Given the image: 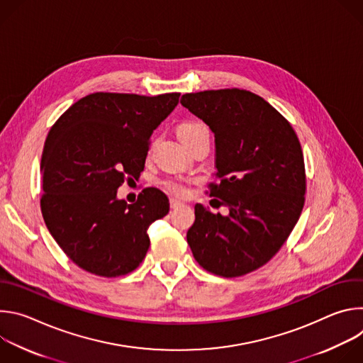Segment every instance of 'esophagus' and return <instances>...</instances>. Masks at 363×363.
<instances>
[{
    "mask_svg": "<svg viewBox=\"0 0 363 363\" xmlns=\"http://www.w3.org/2000/svg\"><path fill=\"white\" fill-rule=\"evenodd\" d=\"M169 205H171V208L172 210H177V208H181V206L184 205L181 201H178V199H174V198H171L169 199Z\"/></svg>",
    "mask_w": 363,
    "mask_h": 363,
    "instance_id": "obj_1",
    "label": "esophagus"
}]
</instances>
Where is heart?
I'll list each match as a JSON object with an SVG mask.
<instances>
[{
	"label": "heart",
	"instance_id": "b5f03b06",
	"mask_svg": "<svg viewBox=\"0 0 363 363\" xmlns=\"http://www.w3.org/2000/svg\"><path fill=\"white\" fill-rule=\"evenodd\" d=\"M177 133H178V138L181 139L182 143H188V142H191L192 139L198 138L202 133H210V130H208V126H206L202 122L185 121V122L178 125ZM189 184L191 182L188 179L179 178V177L167 178V179L162 181V186L168 192H171L177 196H186L189 194Z\"/></svg>",
	"mask_w": 363,
	"mask_h": 363
}]
</instances>
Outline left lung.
Instances as JSON below:
<instances>
[{"mask_svg":"<svg viewBox=\"0 0 363 363\" xmlns=\"http://www.w3.org/2000/svg\"><path fill=\"white\" fill-rule=\"evenodd\" d=\"M181 103L214 132L221 181L210 184V196L230 210L223 217L196 203L186 241L203 270L244 276L272 260L301 214L306 171L298 138L269 101L244 89L186 93Z\"/></svg>","mask_w":363,"mask_h":363,"instance_id":"obj_1","label":"left lung"}]
</instances>
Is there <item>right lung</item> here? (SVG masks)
Listing matches in <instances>:
<instances>
[{
  "instance_id": "right-lung-1",
  "label": "right lung",
  "mask_w": 363,
  "mask_h": 363,
  "mask_svg": "<svg viewBox=\"0 0 363 363\" xmlns=\"http://www.w3.org/2000/svg\"><path fill=\"white\" fill-rule=\"evenodd\" d=\"M179 96L97 91L51 126L40 165L41 214L80 269L112 279L142 263L150 244L146 230L168 214V198L158 188H145L136 202L126 203L116 191L143 171L150 135Z\"/></svg>"
}]
</instances>
